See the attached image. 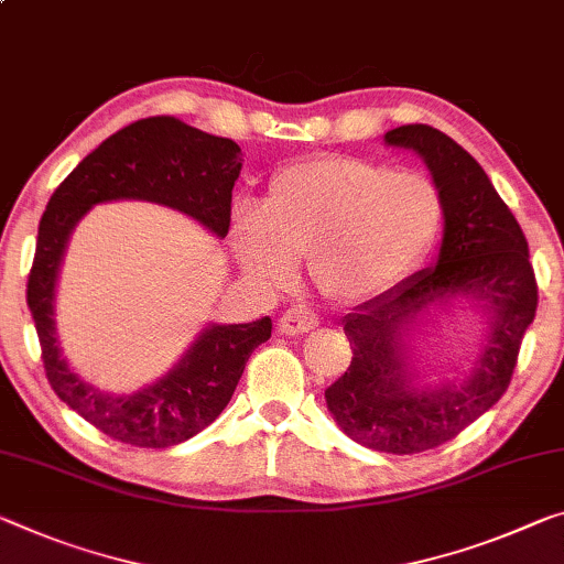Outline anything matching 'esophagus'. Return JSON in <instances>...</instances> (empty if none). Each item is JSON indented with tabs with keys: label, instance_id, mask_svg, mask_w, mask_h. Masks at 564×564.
Wrapping results in <instances>:
<instances>
[{
	"label": "esophagus",
	"instance_id": "esophagus-1",
	"mask_svg": "<svg viewBox=\"0 0 564 564\" xmlns=\"http://www.w3.org/2000/svg\"><path fill=\"white\" fill-rule=\"evenodd\" d=\"M316 324H318V316L314 311L306 306H293L281 316L279 330L283 336H301V334H308L311 328H316Z\"/></svg>",
	"mask_w": 564,
	"mask_h": 564
}]
</instances>
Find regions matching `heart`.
<instances>
[{"label":"heart","mask_w":564,"mask_h":564,"mask_svg":"<svg viewBox=\"0 0 564 564\" xmlns=\"http://www.w3.org/2000/svg\"><path fill=\"white\" fill-rule=\"evenodd\" d=\"M444 226L432 177L359 158H318L279 170L263 208L240 203L230 243L250 279L283 285L296 258L330 301L377 296L422 265Z\"/></svg>","instance_id":"1"}]
</instances>
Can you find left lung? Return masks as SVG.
Segmentation results:
<instances>
[{"mask_svg":"<svg viewBox=\"0 0 564 564\" xmlns=\"http://www.w3.org/2000/svg\"><path fill=\"white\" fill-rule=\"evenodd\" d=\"M383 140L426 163L444 198V238L436 265L344 316L354 356L326 389V406L354 442L419 454L454 440L502 399L538 311V281L520 223L467 150L429 124H401ZM457 295L477 300L490 316L476 369L419 388L408 371V330L422 310Z\"/></svg>","mask_w":564,"mask_h":564,"instance_id":"8db88e82","label":"left lung"}]
</instances>
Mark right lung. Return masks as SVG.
Returning a JSON list of instances; mask_svg holds the SVG:
<instances>
[{
    "label": "right lung",
    "instance_id": "obj_1",
    "mask_svg": "<svg viewBox=\"0 0 564 564\" xmlns=\"http://www.w3.org/2000/svg\"><path fill=\"white\" fill-rule=\"evenodd\" d=\"M240 148L175 118H145L95 148L42 213L37 250L26 281V306L37 328L50 387L110 440L148 449L187 442L213 424L234 397L248 356L271 338V318L213 324L165 377L132 394H105L69 369L55 328V285L69 234L97 203L148 200L181 210L226 238L230 198L240 175Z\"/></svg>",
    "mask_w": 564,
    "mask_h": 564
}]
</instances>
